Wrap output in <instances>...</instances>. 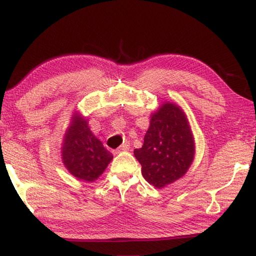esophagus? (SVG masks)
I'll return each instance as SVG.
<instances>
[{
  "label": "esophagus",
  "mask_w": 256,
  "mask_h": 256,
  "mask_svg": "<svg viewBox=\"0 0 256 256\" xmlns=\"http://www.w3.org/2000/svg\"><path fill=\"white\" fill-rule=\"evenodd\" d=\"M128 149H130V144H124L123 146H120V148H118L116 150L112 151V152H114V154H118V152H120V151H126V150H128Z\"/></svg>",
  "instance_id": "1"
}]
</instances>
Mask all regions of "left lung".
I'll return each instance as SVG.
<instances>
[{"mask_svg": "<svg viewBox=\"0 0 256 256\" xmlns=\"http://www.w3.org/2000/svg\"><path fill=\"white\" fill-rule=\"evenodd\" d=\"M194 140L186 116L175 104L164 102L151 116L142 148L134 156L144 180L160 188L180 178L193 162Z\"/></svg>", "mask_w": 256, "mask_h": 256, "instance_id": "obj_1", "label": "left lung"}]
</instances>
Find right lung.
<instances>
[{"instance_id":"add662e5","label":"right lung","mask_w":256,"mask_h":256,"mask_svg":"<svg viewBox=\"0 0 256 256\" xmlns=\"http://www.w3.org/2000/svg\"><path fill=\"white\" fill-rule=\"evenodd\" d=\"M72 120L62 146L63 162L76 178L92 182L106 170L112 154L90 131L86 120L78 114Z\"/></svg>"}]
</instances>
